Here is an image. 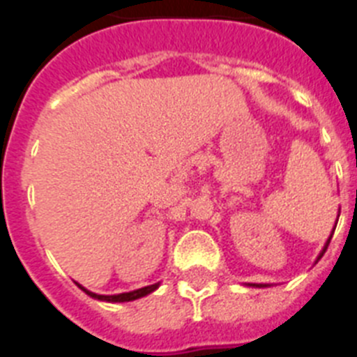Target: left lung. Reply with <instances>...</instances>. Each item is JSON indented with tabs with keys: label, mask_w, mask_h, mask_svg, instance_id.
Returning a JSON list of instances; mask_svg holds the SVG:
<instances>
[{
	"label": "left lung",
	"mask_w": 357,
	"mask_h": 357,
	"mask_svg": "<svg viewBox=\"0 0 357 357\" xmlns=\"http://www.w3.org/2000/svg\"><path fill=\"white\" fill-rule=\"evenodd\" d=\"M337 218H340V214H337ZM336 223H337V221H336ZM334 230H336V229H334ZM332 234H334V232H332ZM332 234H331V238L326 239L325 247H323V250H321V252H319V256H317V259H316V261H319V259H321V257H323V254H325L326 247H328V243H331ZM248 287H256V289H263V287H271V285H268V283H252V285H248Z\"/></svg>",
	"instance_id": "8db88e82"
}]
</instances>
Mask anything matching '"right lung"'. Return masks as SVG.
<instances>
[{
  "mask_svg": "<svg viewBox=\"0 0 357 357\" xmlns=\"http://www.w3.org/2000/svg\"><path fill=\"white\" fill-rule=\"evenodd\" d=\"M79 289L85 292V294H89L91 298L94 299H100V301H107V303H125V301H134V299H139V298H145V296L152 294L158 287H160V283H154V285H149V287H143V289H137V290H132V292H121V294H114V296H103V294H96V292H91V290H86L85 287H82L79 283H76Z\"/></svg>",
  "mask_w": 357,
  "mask_h": 357,
  "instance_id": "add662e5",
  "label": "right lung"
}]
</instances>
